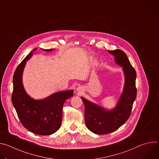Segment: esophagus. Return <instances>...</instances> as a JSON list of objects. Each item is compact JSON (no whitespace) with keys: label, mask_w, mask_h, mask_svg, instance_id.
<instances>
[{"label":"esophagus","mask_w":159,"mask_h":159,"mask_svg":"<svg viewBox=\"0 0 159 159\" xmlns=\"http://www.w3.org/2000/svg\"><path fill=\"white\" fill-rule=\"evenodd\" d=\"M78 90H79V92H82V89H81V88H80V87L78 88Z\"/></svg>","instance_id":"esophagus-1"}]
</instances>
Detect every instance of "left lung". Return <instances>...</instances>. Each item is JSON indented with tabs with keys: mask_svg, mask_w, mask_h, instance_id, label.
I'll return each instance as SVG.
<instances>
[{
	"mask_svg": "<svg viewBox=\"0 0 159 159\" xmlns=\"http://www.w3.org/2000/svg\"><path fill=\"white\" fill-rule=\"evenodd\" d=\"M116 62L123 66L125 75L123 93L116 108L107 111L100 106L81 98L85 106V122L87 128L96 134H106L118 129L129 118L133 102L137 97V73L126 53L119 49L108 50Z\"/></svg>",
	"mask_w": 159,
	"mask_h": 159,
	"instance_id": "left-lung-1",
	"label": "left lung"
}]
</instances>
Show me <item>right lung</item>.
<instances>
[{"mask_svg":"<svg viewBox=\"0 0 159 159\" xmlns=\"http://www.w3.org/2000/svg\"><path fill=\"white\" fill-rule=\"evenodd\" d=\"M36 50L33 49L16 68L13 76L12 102L25 128L37 134L49 135L60 128L63 104L73 96L74 90L59 92L40 101L33 99L26 93L22 82V74L26 61ZM44 50L50 52L53 50Z\"/></svg>","mask_w":159,"mask_h":159,"instance_id":"obj_1","label":"right lung"}]
</instances>
